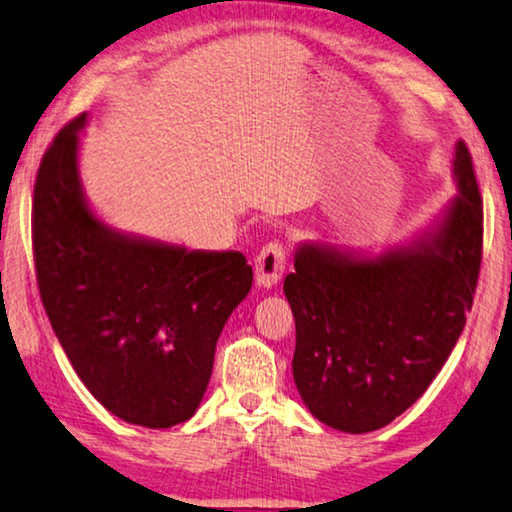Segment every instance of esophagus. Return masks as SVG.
<instances>
[{
    "label": "esophagus",
    "instance_id": "obj_1",
    "mask_svg": "<svg viewBox=\"0 0 512 512\" xmlns=\"http://www.w3.org/2000/svg\"><path fill=\"white\" fill-rule=\"evenodd\" d=\"M286 270V249L279 242H270L258 251L256 256V284L261 288H272L279 284L281 274Z\"/></svg>",
    "mask_w": 512,
    "mask_h": 512
}]
</instances>
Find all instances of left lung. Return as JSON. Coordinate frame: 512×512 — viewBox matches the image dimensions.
<instances>
[{
    "label": "left lung",
    "mask_w": 512,
    "mask_h": 512,
    "mask_svg": "<svg viewBox=\"0 0 512 512\" xmlns=\"http://www.w3.org/2000/svg\"><path fill=\"white\" fill-rule=\"evenodd\" d=\"M457 194L434 224L383 251L302 242L284 293L295 318L293 379L311 416L365 434L390 425L446 365L483 256V201L457 140Z\"/></svg>",
    "instance_id": "1"
}]
</instances>
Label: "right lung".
Segmentation results:
<instances>
[{
  "label": "right lung",
  "instance_id": "right-lung-1",
  "mask_svg": "<svg viewBox=\"0 0 512 512\" xmlns=\"http://www.w3.org/2000/svg\"><path fill=\"white\" fill-rule=\"evenodd\" d=\"M87 113L57 133L34 184L39 293L73 369L113 416L166 429L194 416L233 309L251 291L240 251L117 231L80 180Z\"/></svg>",
  "mask_w": 512,
  "mask_h": 512
}]
</instances>
